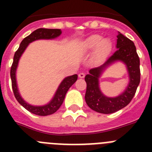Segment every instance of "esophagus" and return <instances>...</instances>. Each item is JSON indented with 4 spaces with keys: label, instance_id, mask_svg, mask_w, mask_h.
Masks as SVG:
<instances>
[{
    "label": "esophagus",
    "instance_id": "1",
    "mask_svg": "<svg viewBox=\"0 0 152 152\" xmlns=\"http://www.w3.org/2000/svg\"><path fill=\"white\" fill-rule=\"evenodd\" d=\"M78 77H80V78H84V77H85V74L82 73V72H81V73H80L78 75Z\"/></svg>",
    "mask_w": 152,
    "mask_h": 152
}]
</instances>
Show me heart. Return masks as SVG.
I'll return each instance as SVG.
<instances>
[{
  "label": "heart",
  "mask_w": 152,
  "mask_h": 152,
  "mask_svg": "<svg viewBox=\"0 0 152 152\" xmlns=\"http://www.w3.org/2000/svg\"><path fill=\"white\" fill-rule=\"evenodd\" d=\"M112 44L108 39H103L99 34H94L83 40L79 45V50L82 54H88L94 51L92 60L98 62L103 59L110 52Z\"/></svg>",
  "instance_id": "heart-1"
}]
</instances>
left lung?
Masks as SVG:
<instances>
[{
    "mask_svg": "<svg viewBox=\"0 0 152 152\" xmlns=\"http://www.w3.org/2000/svg\"><path fill=\"white\" fill-rule=\"evenodd\" d=\"M116 47V52L100 66L90 70L84 78L87 83L86 103L91 110L100 113H113L126 107L133 98L140 83V61L133 42L118 32ZM119 61L126 65L128 84L118 96L107 97L100 90L99 78L109 66Z\"/></svg>",
    "mask_w": 152,
    "mask_h": 152,
    "instance_id": "left-lung-1",
    "label": "left lung"
}]
</instances>
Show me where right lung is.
<instances>
[{"label": "right lung", "mask_w": 152, "mask_h": 152, "mask_svg": "<svg viewBox=\"0 0 152 152\" xmlns=\"http://www.w3.org/2000/svg\"><path fill=\"white\" fill-rule=\"evenodd\" d=\"M61 34V30L58 29H37L33 33L24 38L21 42L19 49L14 54L13 57V64L10 69V77L12 81V88H13V94L15 96L17 101L20 103L21 106L29 111L30 113L38 116H48L56 113L60 108L64 100L66 93L68 92L72 85L75 83L77 79V75H73L71 76L64 77L60 84L58 87L54 96L50 100L49 103H45L44 105H32L30 103H27L23 98L21 96L20 93L19 91L18 85L17 81V70L18 68V64L21 56L24 53L25 50L28 47V45L36 40L46 39L52 40L58 38Z\"/></svg>", "instance_id": "obj_1"}]
</instances>
